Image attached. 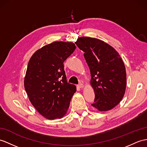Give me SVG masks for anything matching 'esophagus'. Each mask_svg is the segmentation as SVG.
Returning a JSON list of instances; mask_svg holds the SVG:
<instances>
[{
  "label": "esophagus",
  "instance_id": "1",
  "mask_svg": "<svg viewBox=\"0 0 147 147\" xmlns=\"http://www.w3.org/2000/svg\"><path fill=\"white\" fill-rule=\"evenodd\" d=\"M84 87V85L82 84H78V88H83Z\"/></svg>",
  "mask_w": 147,
  "mask_h": 147
}]
</instances>
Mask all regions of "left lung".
Segmentation results:
<instances>
[{"label": "left lung", "mask_w": 147, "mask_h": 147, "mask_svg": "<svg viewBox=\"0 0 147 147\" xmlns=\"http://www.w3.org/2000/svg\"><path fill=\"white\" fill-rule=\"evenodd\" d=\"M90 70V85L95 93L92 106L100 112L113 109L122 100L127 87L126 69L116 50L100 39L88 37L75 42Z\"/></svg>", "instance_id": "8db88e82"}]
</instances>
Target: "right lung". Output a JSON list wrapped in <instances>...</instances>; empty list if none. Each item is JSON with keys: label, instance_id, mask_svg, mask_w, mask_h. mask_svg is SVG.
I'll return each instance as SVG.
<instances>
[{"label": "right lung", "instance_id": "right-lung-1", "mask_svg": "<svg viewBox=\"0 0 147 147\" xmlns=\"http://www.w3.org/2000/svg\"><path fill=\"white\" fill-rule=\"evenodd\" d=\"M76 46L54 42L35 52L28 63L24 87L28 99L41 115L49 120L66 115L76 86L67 83L63 62Z\"/></svg>", "mask_w": 147, "mask_h": 147}]
</instances>
